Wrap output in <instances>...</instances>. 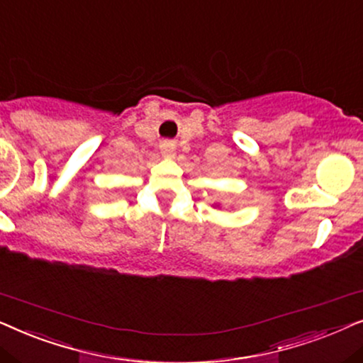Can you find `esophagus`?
<instances>
[{
  "mask_svg": "<svg viewBox=\"0 0 363 363\" xmlns=\"http://www.w3.org/2000/svg\"><path fill=\"white\" fill-rule=\"evenodd\" d=\"M174 151H176V147H174L172 143H169V141L161 143V154L164 157H172Z\"/></svg>",
  "mask_w": 363,
  "mask_h": 363,
  "instance_id": "34e87169",
  "label": "esophagus"
}]
</instances>
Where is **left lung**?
<instances>
[{
  "label": "left lung",
  "instance_id": "1",
  "mask_svg": "<svg viewBox=\"0 0 363 363\" xmlns=\"http://www.w3.org/2000/svg\"><path fill=\"white\" fill-rule=\"evenodd\" d=\"M212 206H214V207H216V204H212Z\"/></svg>",
  "mask_w": 363,
  "mask_h": 363
}]
</instances>
